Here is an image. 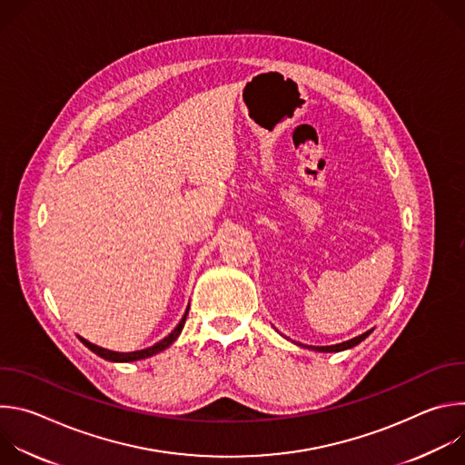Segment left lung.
<instances>
[{"label": "left lung", "instance_id": "1", "mask_svg": "<svg viewBox=\"0 0 465 465\" xmlns=\"http://www.w3.org/2000/svg\"><path fill=\"white\" fill-rule=\"evenodd\" d=\"M371 333V329L370 331H366V333H362V335H359V337H355V339H351V341H346V342H342V344H335V346H307L309 350H314V351H323V353H337V351H344V350H350V348H353V346H357L359 342H362L368 335ZM298 346H302V344H298Z\"/></svg>", "mask_w": 465, "mask_h": 465}]
</instances>
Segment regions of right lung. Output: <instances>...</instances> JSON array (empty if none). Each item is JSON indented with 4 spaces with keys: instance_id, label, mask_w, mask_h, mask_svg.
Here are the masks:
<instances>
[{
    "instance_id": "add662e5",
    "label": "right lung",
    "mask_w": 465,
    "mask_h": 465,
    "mask_svg": "<svg viewBox=\"0 0 465 465\" xmlns=\"http://www.w3.org/2000/svg\"><path fill=\"white\" fill-rule=\"evenodd\" d=\"M187 312H189V307L185 309V314L182 316V320H180V323L171 331V333L163 339V341H160V342H156L154 346H151V348H145V350H140V351H130V353H119V351H110V350H104V348H99V346H95V344H92V342H88L86 339H83V337H79V341L88 348V350H92L95 355H99V357H103L104 361H112V362H132V361H140V359H147V357H153V355H156V353H160V351H163V350H167L176 339H178V335L182 333V329H183V323H185V318H187Z\"/></svg>"
}]
</instances>
